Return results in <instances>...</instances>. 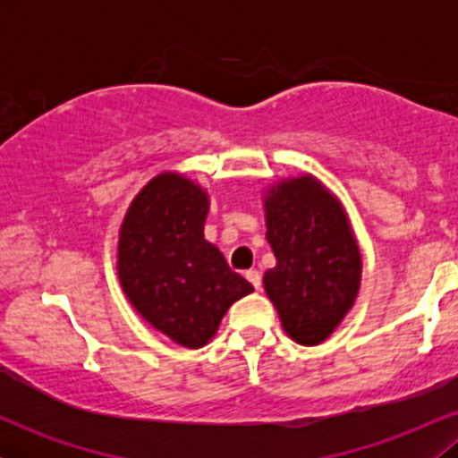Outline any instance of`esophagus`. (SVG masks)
Wrapping results in <instances>:
<instances>
[{
    "label": "esophagus",
    "instance_id": "1",
    "mask_svg": "<svg viewBox=\"0 0 458 458\" xmlns=\"http://www.w3.org/2000/svg\"><path fill=\"white\" fill-rule=\"evenodd\" d=\"M245 277H247V282H250L251 286L256 288V291H260V286H262V277H260V273H259V271H256V269L245 271Z\"/></svg>",
    "mask_w": 458,
    "mask_h": 458
}]
</instances>
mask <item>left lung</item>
Instances as JSON below:
<instances>
[{"instance_id":"obj_1","label":"left lung","mask_w":458,"mask_h":458,"mask_svg":"<svg viewBox=\"0 0 458 458\" xmlns=\"http://www.w3.org/2000/svg\"><path fill=\"white\" fill-rule=\"evenodd\" d=\"M267 241L276 267L265 273L267 297L288 338L317 346L355 306L361 254L343 202L314 174L288 176L262 193Z\"/></svg>"}]
</instances>
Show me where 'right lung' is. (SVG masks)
I'll list each match as a JSON object with an SVG mask.
<instances>
[{
    "label": "right lung",
    "instance_id": "right-lung-1",
    "mask_svg": "<svg viewBox=\"0 0 458 458\" xmlns=\"http://www.w3.org/2000/svg\"><path fill=\"white\" fill-rule=\"evenodd\" d=\"M208 208L211 198L199 182L161 172L133 198L118 230L115 271L124 297L185 349L211 343L230 306L254 293L204 239Z\"/></svg>",
    "mask_w": 458,
    "mask_h": 458
}]
</instances>
